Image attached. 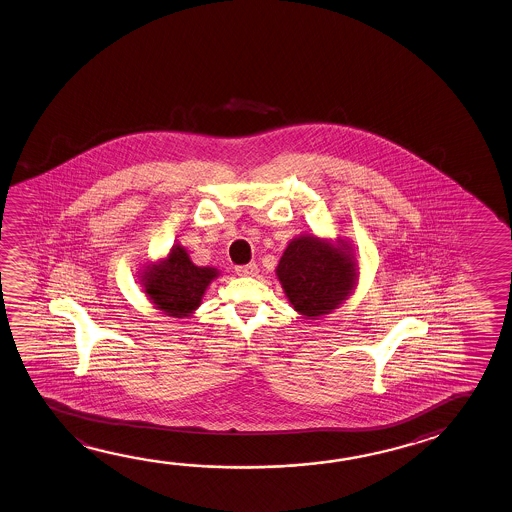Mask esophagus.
I'll return each mask as SVG.
<instances>
[{"label":"esophagus","mask_w":512,"mask_h":512,"mask_svg":"<svg viewBox=\"0 0 512 512\" xmlns=\"http://www.w3.org/2000/svg\"><path fill=\"white\" fill-rule=\"evenodd\" d=\"M236 272H238L240 276H256V274H258V265H256V263L240 265V267H236Z\"/></svg>","instance_id":"1"}]
</instances>
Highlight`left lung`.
I'll list each match as a JSON object with an SVG mask.
<instances>
[{
  "mask_svg": "<svg viewBox=\"0 0 512 512\" xmlns=\"http://www.w3.org/2000/svg\"><path fill=\"white\" fill-rule=\"evenodd\" d=\"M276 272L288 301L310 319L346 301L356 281L355 261L346 245L333 247L315 236H299L288 243Z\"/></svg>",
  "mask_w": 512,
  "mask_h": 512,
  "instance_id": "1",
  "label": "left lung"
}]
</instances>
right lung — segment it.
Listing matches in <instances>:
<instances>
[{"label":"right lung","mask_w":512,"mask_h":512,"mask_svg":"<svg viewBox=\"0 0 512 512\" xmlns=\"http://www.w3.org/2000/svg\"><path fill=\"white\" fill-rule=\"evenodd\" d=\"M217 276V269L193 265L188 252L175 245L165 261L145 270L143 286L156 308L181 319L199 306L206 288Z\"/></svg>","instance_id":"add662e5"}]
</instances>
